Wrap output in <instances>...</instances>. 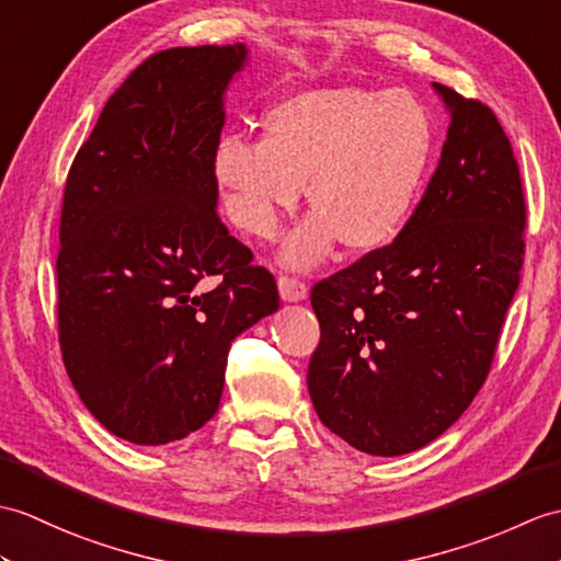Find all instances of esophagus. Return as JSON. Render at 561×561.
<instances>
[{
  "instance_id": "34e87169",
  "label": "esophagus",
  "mask_w": 561,
  "mask_h": 561,
  "mask_svg": "<svg viewBox=\"0 0 561 561\" xmlns=\"http://www.w3.org/2000/svg\"><path fill=\"white\" fill-rule=\"evenodd\" d=\"M277 286H279L282 301H286V304L306 301L308 286H306L301 279H296V277H279V279H277Z\"/></svg>"
}]
</instances>
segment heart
I'll use <instances>...</instances> for the list:
<instances>
[{
    "label": "heart",
    "instance_id": "b5f03b06",
    "mask_svg": "<svg viewBox=\"0 0 561 561\" xmlns=\"http://www.w3.org/2000/svg\"><path fill=\"white\" fill-rule=\"evenodd\" d=\"M260 142L221 136L213 174L233 227L275 239L306 198L316 207L289 237L284 267L310 270L336 241L382 249L407 227L435 152V122L409 90L322 88L272 104Z\"/></svg>",
    "mask_w": 561,
    "mask_h": 561
}]
</instances>
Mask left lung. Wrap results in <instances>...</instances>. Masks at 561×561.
Here are the masks:
<instances>
[{
	"mask_svg": "<svg viewBox=\"0 0 561 561\" xmlns=\"http://www.w3.org/2000/svg\"><path fill=\"white\" fill-rule=\"evenodd\" d=\"M449 131L399 237L310 291L318 419L358 451L425 447L483 387L524 265L526 203L512 142L478 100L433 83Z\"/></svg>",
	"mask_w": 561,
	"mask_h": 561,
	"instance_id": "1",
	"label": "left lung"
}]
</instances>
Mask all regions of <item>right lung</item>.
<instances>
[{"mask_svg":"<svg viewBox=\"0 0 561 561\" xmlns=\"http://www.w3.org/2000/svg\"><path fill=\"white\" fill-rule=\"evenodd\" d=\"M245 61L241 43L148 57L104 104L64 188V366L88 411L134 445L210 421L231 342L279 308L275 277L217 215L213 154Z\"/></svg>","mask_w":561,"mask_h":561,"instance_id":"right-lung-1","label":"right lung"}]
</instances>
